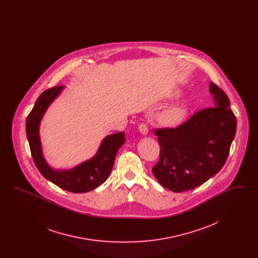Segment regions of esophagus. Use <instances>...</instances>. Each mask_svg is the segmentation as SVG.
Returning a JSON list of instances; mask_svg holds the SVG:
<instances>
[{
  "instance_id": "obj_1",
  "label": "esophagus",
  "mask_w": 258,
  "mask_h": 258,
  "mask_svg": "<svg viewBox=\"0 0 258 258\" xmlns=\"http://www.w3.org/2000/svg\"><path fill=\"white\" fill-rule=\"evenodd\" d=\"M138 130H139L140 134H142L143 135H146L148 134V127L145 123H140L138 126Z\"/></svg>"
}]
</instances>
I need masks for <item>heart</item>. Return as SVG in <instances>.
<instances>
[{
	"mask_svg": "<svg viewBox=\"0 0 258 258\" xmlns=\"http://www.w3.org/2000/svg\"><path fill=\"white\" fill-rule=\"evenodd\" d=\"M189 112V106L185 102H181L160 111L157 115V121L162 126L173 127L182 123Z\"/></svg>",
	"mask_w": 258,
	"mask_h": 258,
	"instance_id": "b5f03b06",
	"label": "heart"
}]
</instances>
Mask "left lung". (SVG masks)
Returning <instances> with one entry per match:
<instances>
[{"mask_svg": "<svg viewBox=\"0 0 258 258\" xmlns=\"http://www.w3.org/2000/svg\"><path fill=\"white\" fill-rule=\"evenodd\" d=\"M212 108L198 111L176 128L155 131L160 143L155 178L174 192L192 189L221 170L228 157L237 121L226 94L213 82Z\"/></svg>", "mask_w": 258, "mask_h": 258, "instance_id": "left-lung-1", "label": "left lung"}]
</instances>
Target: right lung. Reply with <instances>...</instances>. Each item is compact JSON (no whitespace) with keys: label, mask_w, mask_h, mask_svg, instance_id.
I'll list each match as a JSON object with an SVG mask.
<instances>
[{"label":"right lung","mask_w":258,"mask_h":258,"mask_svg":"<svg viewBox=\"0 0 258 258\" xmlns=\"http://www.w3.org/2000/svg\"><path fill=\"white\" fill-rule=\"evenodd\" d=\"M63 89V86L53 87L38 97L34 108L27 117L26 134L33 160L42 176L62 189L83 194L95 189L107 180L117 152L125 142L124 133L120 132L105 136L93 158L81 162L72 169H55L51 167L43 157L39 126L50 104L60 96Z\"/></svg>","instance_id":"right-lung-1"}]
</instances>
